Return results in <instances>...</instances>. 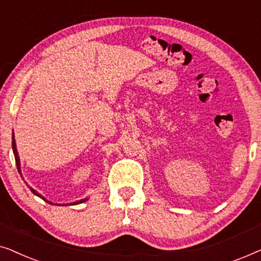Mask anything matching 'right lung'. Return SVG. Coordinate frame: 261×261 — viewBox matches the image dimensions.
I'll list each match as a JSON object with an SVG mask.
<instances>
[{
    "mask_svg": "<svg viewBox=\"0 0 261 261\" xmlns=\"http://www.w3.org/2000/svg\"><path fill=\"white\" fill-rule=\"evenodd\" d=\"M12 147H13V153H14V156H15V163H16V167H17V171H19V173L21 174V165H20V158H19V153H17V149H16V141H15V137H14V132H13V134H12ZM21 177H22V174H21ZM31 189V191L33 192V194L35 195V196H38V197H40L41 199H44L45 202H47V203H49V204H55V203H52L51 201H47V199H46L44 196H42L41 194H39L38 191H35L34 189H32V188H30ZM88 197L87 198H83V199H80V201H76V202H73V203H69V204H58V203H56V205H76V204H80V203H83V202H85V201H88Z\"/></svg>",
    "mask_w": 261,
    "mask_h": 261,
    "instance_id": "obj_1",
    "label": "right lung"
}]
</instances>
